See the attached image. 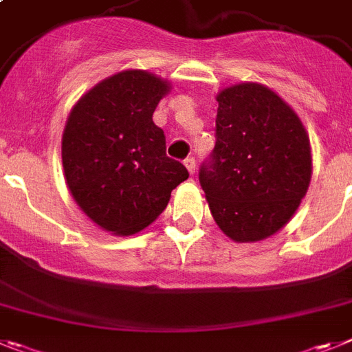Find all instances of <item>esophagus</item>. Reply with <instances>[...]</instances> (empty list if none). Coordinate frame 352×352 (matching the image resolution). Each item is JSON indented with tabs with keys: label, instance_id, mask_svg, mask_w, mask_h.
Listing matches in <instances>:
<instances>
[{
	"label": "esophagus",
	"instance_id": "esophagus-1",
	"mask_svg": "<svg viewBox=\"0 0 352 352\" xmlns=\"http://www.w3.org/2000/svg\"><path fill=\"white\" fill-rule=\"evenodd\" d=\"M185 167H187L188 173L190 174L196 173V158H194V156H188V158H185Z\"/></svg>",
	"mask_w": 352,
	"mask_h": 352
}]
</instances>
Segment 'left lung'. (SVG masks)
Masks as SVG:
<instances>
[{
  "mask_svg": "<svg viewBox=\"0 0 352 352\" xmlns=\"http://www.w3.org/2000/svg\"><path fill=\"white\" fill-rule=\"evenodd\" d=\"M215 147L199 167L210 212L235 242L274 235L290 221L311 178L310 140L276 92L240 83L217 96Z\"/></svg>",
  "mask_w": 352,
  "mask_h": 352,
  "instance_id": "8db88e82",
  "label": "left lung"
}]
</instances>
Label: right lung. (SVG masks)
I'll use <instances>...</instances> for the list:
<instances>
[{"label": "right lung", "instance_id": "1", "mask_svg": "<svg viewBox=\"0 0 352 352\" xmlns=\"http://www.w3.org/2000/svg\"><path fill=\"white\" fill-rule=\"evenodd\" d=\"M169 85L144 71H122L89 90L65 124L62 164L69 190L96 224L117 235L149 226L188 178L165 153L153 112Z\"/></svg>", "mask_w": 352, "mask_h": 352}]
</instances>
